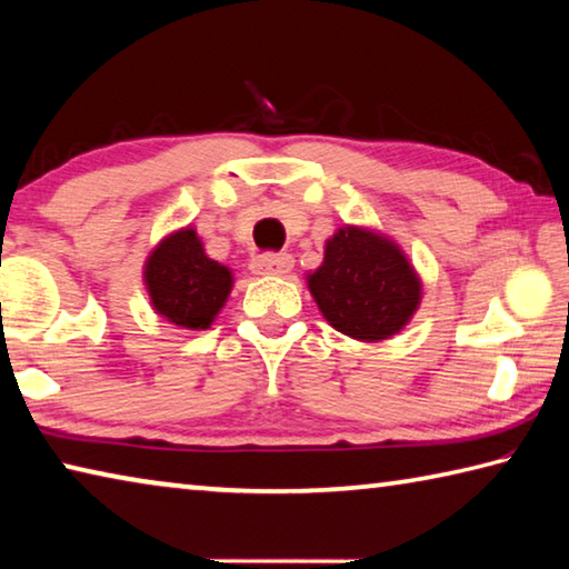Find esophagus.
<instances>
[{"label":"esophagus","mask_w":569,"mask_h":569,"mask_svg":"<svg viewBox=\"0 0 569 569\" xmlns=\"http://www.w3.org/2000/svg\"><path fill=\"white\" fill-rule=\"evenodd\" d=\"M250 268H253V273L258 276H286L291 273L293 258L288 253H266V256L253 258Z\"/></svg>","instance_id":"esophagus-1"}]
</instances>
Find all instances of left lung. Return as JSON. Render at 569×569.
I'll list each match as a JSON object with an SVG mask.
<instances>
[{
	"label": "left lung",
	"mask_w": 569,
	"mask_h": 569,
	"mask_svg": "<svg viewBox=\"0 0 569 569\" xmlns=\"http://www.w3.org/2000/svg\"><path fill=\"white\" fill-rule=\"evenodd\" d=\"M308 288L323 319L359 341L399 333L421 301V281L401 248L356 226L336 230Z\"/></svg>",
	"instance_id": "obj_1"
}]
</instances>
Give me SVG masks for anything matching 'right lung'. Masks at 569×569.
Returning a JSON list of instances; mask_svg holds the SVG:
<instances>
[{"label":"right lung","instance_id":"1","mask_svg":"<svg viewBox=\"0 0 569 569\" xmlns=\"http://www.w3.org/2000/svg\"><path fill=\"white\" fill-rule=\"evenodd\" d=\"M152 308L180 329H208L233 288L226 266L206 256L192 228L168 236L146 263Z\"/></svg>","mask_w":569,"mask_h":569}]
</instances>
